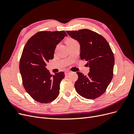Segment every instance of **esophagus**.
Segmentation results:
<instances>
[{"instance_id": "34e87169", "label": "esophagus", "mask_w": 134, "mask_h": 134, "mask_svg": "<svg viewBox=\"0 0 134 134\" xmlns=\"http://www.w3.org/2000/svg\"><path fill=\"white\" fill-rule=\"evenodd\" d=\"M70 71H65V75H69L70 73Z\"/></svg>"}]
</instances>
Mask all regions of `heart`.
Instances as JSON below:
<instances>
[{
    "label": "heart",
    "mask_w": 134,
    "mask_h": 134,
    "mask_svg": "<svg viewBox=\"0 0 134 134\" xmlns=\"http://www.w3.org/2000/svg\"><path fill=\"white\" fill-rule=\"evenodd\" d=\"M75 42H76V41H75V40L72 39V38H68L66 40L67 45H68V44H72V43H74Z\"/></svg>",
    "instance_id": "1"
}]
</instances>
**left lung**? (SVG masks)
<instances>
[{"mask_svg":"<svg viewBox=\"0 0 134 134\" xmlns=\"http://www.w3.org/2000/svg\"><path fill=\"white\" fill-rule=\"evenodd\" d=\"M80 46V56L90 67L88 75L77 72L75 88L78 94L87 99H95L106 91L113 78L115 58L110 46L103 36L88 29L67 31Z\"/></svg>","mask_w":134,"mask_h":134,"instance_id":"8db88e82","label":"left lung"}]
</instances>
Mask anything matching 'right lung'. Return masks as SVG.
I'll list each match as a JSON object with an SVG mask.
<instances>
[{"instance_id":"add662e5","label":"right lung","mask_w":134,"mask_h":134,"mask_svg":"<svg viewBox=\"0 0 134 134\" xmlns=\"http://www.w3.org/2000/svg\"><path fill=\"white\" fill-rule=\"evenodd\" d=\"M68 35L64 31H41L31 37L23 48L19 63L23 85L32 98L47 103L57 98L64 72L52 75L46 63L54 59L56 45Z\"/></svg>"}]
</instances>
